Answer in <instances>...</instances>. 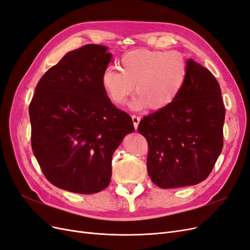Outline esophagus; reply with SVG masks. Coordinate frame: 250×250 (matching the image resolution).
<instances>
[{
    "mask_svg": "<svg viewBox=\"0 0 250 250\" xmlns=\"http://www.w3.org/2000/svg\"><path fill=\"white\" fill-rule=\"evenodd\" d=\"M131 118H132V122H133V126H134V128H135V129H137V128H138V126H139V124H140V121H141V117H139V116H135V115H133V116H131Z\"/></svg>",
    "mask_w": 250,
    "mask_h": 250,
    "instance_id": "1",
    "label": "esophagus"
}]
</instances>
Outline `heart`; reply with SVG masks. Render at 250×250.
Listing matches in <instances>:
<instances>
[{"instance_id": "1", "label": "heart", "mask_w": 250, "mask_h": 250, "mask_svg": "<svg viewBox=\"0 0 250 250\" xmlns=\"http://www.w3.org/2000/svg\"><path fill=\"white\" fill-rule=\"evenodd\" d=\"M121 70L108 66L102 74V86L116 105L126 103L134 90L133 109L169 106L183 90L188 74V62L175 51L133 50L121 57Z\"/></svg>"}]
</instances>
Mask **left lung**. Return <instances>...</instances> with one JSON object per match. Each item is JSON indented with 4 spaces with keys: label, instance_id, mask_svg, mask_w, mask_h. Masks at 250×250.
<instances>
[{
    "label": "left lung",
    "instance_id": "1",
    "mask_svg": "<svg viewBox=\"0 0 250 250\" xmlns=\"http://www.w3.org/2000/svg\"><path fill=\"white\" fill-rule=\"evenodd\" d=\"M187 62L188 78L176 100L144 117L138 127L148 142V174L162 188L201 183L223 147L220 85L206 67L193 59Z\"/></svg>",
    "mask_w": 250,
    "mask_h": 250
}]
</instances>
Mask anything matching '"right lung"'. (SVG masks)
<instances>
[{
    "label": "right lung",
    "mask_w": 250,
    "mask_h": 250,
    "mask_svg": "<svg viewBox=\"0 0 250 250\" xmlns=\"http://www.w3.org/2000/svg\"><path fill=\"white\" fill-rule=\"evenodd\" d=\"M111 54L100 44L71 51L43 74L29 105L31 145L43 175L62 190L98 193L110 183L111 157L130 116L102 86Z\"/></svg>",
    "instance_id": "add662e5"
}]
</instances>
